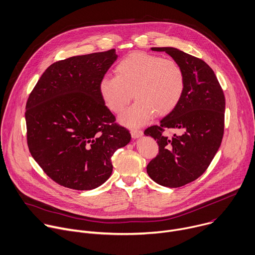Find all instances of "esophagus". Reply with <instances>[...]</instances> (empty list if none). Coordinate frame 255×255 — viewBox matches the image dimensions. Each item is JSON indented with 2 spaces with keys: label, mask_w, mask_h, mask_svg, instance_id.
<instances>
[{
  "label": "esophagus",
  "mask_w": 255,
  "mask_h": 255,
  "mask_svg": "<svg viewBox=\"0 0 255 255\" xmlns=\"http://www.w3.org/2000/svg\"><path fill=\"white\" fill-rule=\"evenodd\" d=\"M130 134H131V136H132L133 138H137V137L141 136V135L143 134V132H142V130H140V129L131 128V129H130Z\"/></svg>",
  "instance_id": "obj_1"
}]
</instances>
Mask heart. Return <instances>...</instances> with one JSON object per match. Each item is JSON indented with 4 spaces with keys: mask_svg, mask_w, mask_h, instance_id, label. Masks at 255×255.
<instances>
[{
    "mask_svg": "<svg viewBox=\"0 0 255 255\" xmlns=\"http://www.w3.org/2000/svg\"><path fill=\"white\" fill-rule=\"evenodd\" d=\"M116 76L105 75L98 91L107 108L121 114L131 99L135 103L122 116L128 126L145 124L154 115L165 116L180 103L185 90V74L178 62L143 52L123 58L115 68Z\"/></svg>",
    "mask_w": 255,
    "mask_h": 255,
    "instance_id": "obj_1",
    "label": "heart"
}]
</instances>
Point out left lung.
Returning a JSON list of instances; mask_svg holds the SVG:
<instances>
[{
	"label": "left lung",
	"instance_id": "left-lung-1",
	"mask_svg": "<svg viewBox=\"0 0 255 255\" xmlns=\"http://www.w3.org/2000/svg\"><path fill=\"white\" fill-rule=\"evenodd\" d=\"M165 51L180 64L185 90L178 106L160 122L144 129L159 144V154L146 166V173L159 185L177 188L198 179L211 164L224 133L225 97L212 68L202 59L173 47ZM166 129L182 134L169 137Z\"/></svg>",
	"mask_w": 255,
	"mask_h": 255
}]
</instances>
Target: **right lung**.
<instances>
[{
  "instance_id": "1",
  "label": "right lung",
  "mask_w": 255,
  "mask_h": 255,
  "mask_svg": "<svg viewBox=\"0 0 255 255\" xmlns=\"http://www.w3.org/2000/svg\"><path fill=\"white\" fill-rule=\"evenodd\" d=\"M117 58L111 49L57 61L28 97L29 150L44 173L63 187L84 191L103 185L113 173L115 151L131 138L98 91L100 78Z\"/></svg>"
}]
</instances>
